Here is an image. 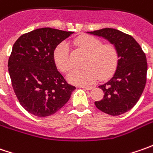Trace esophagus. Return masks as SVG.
<instances>
[{"label":"esophagus","instance_id":"obj_1","mask_svg":"<svg viewBox=\"0 0 153 153\" xmlns=\"http://www.w3.org/2000/svg\"><path fill=\"white\" fill-rule=\"evenodd\" d=\"M80 88H83V89H86V90H91L94 88L93 86H80Z\"/></svg>","mask_w":153,"mask_h":153}]
</instances>
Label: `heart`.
Masks as SVG:
<instances>
[{"instance_id": "b5f03b06", "label": "heart", "mask_w": 153, "mask_h": 153, "mask_svg": "<svg viewBox=\"0 0 153 153\" xmlns=\"http://www.w3.org/2000/svg\"><path fill=\"white\" fill-rule=\"evenodd\" d=\"M75 46L87 53L83 61L85 68L74 70L68 75V80L75 84H91L100 77L105 79L117 70L119 54L114 45L103 44L102 41L91 36H82L74 40ZM53 61L57 68L64 73L71 69L69 45L62 42L53 51Z\"/></svg>"}]
</instances>
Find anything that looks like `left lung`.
Wrapping results in <instances>:
<instances>
[{"label":"left lung","instance_id":"1","mask_svg":"<svg viewBox=\"0 0 153 153\" xmlns=\"http://www.w3.org/2000/svg\"><path fill=\"white\" fill-rule=\"evenodd\" d=\"M88 33L107 39L114 44L119 54L114 76L99 86L104 92V97L94 104L106 114H123L134 106L144 90L147 72L146 54L131 36L118 30L105 28Z\"/></svg>","mask_w":153,"mask_h":153}]
</instances>
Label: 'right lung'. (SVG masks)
Returning a JSON list of instances; mask_svg holds the SVG:
<instances>
[{"label":"right lung","mask_w":153,"mask_h":153,"mask_svg":"<svg viewBox=\"0 0 153 153\" xmlns=\"http://www.w3.org/2000/svg\"><path fill=\"white\" fill-rule=\"evenodd\" d=\"M72 31L52 28L36 29L22 35L8 59L12 86L20 105L39 117L56 113L76 89L57 70L55 48Z\"/></svg>","instance_id":"add662e5"}]
</instances>
